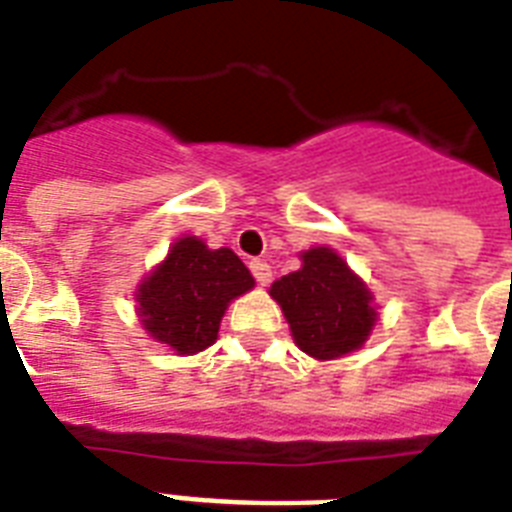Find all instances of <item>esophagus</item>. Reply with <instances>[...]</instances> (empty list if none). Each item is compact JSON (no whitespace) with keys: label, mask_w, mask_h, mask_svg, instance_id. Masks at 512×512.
I'll return each mask as SVG.
<instances>
[{"label":"esophagus","mask_w":512,"mask_h":512,"mask_svg":"<svg viewBox=\"0 0 512 512\" xmlns=\"http://www.w3.org/2000/svg\"><path fill=\"white\" fill-rule=\"evenodd\" d=\"M249 271H252V276H255V281L260 287H265V284L271 281V265L265 263V260H252V263H249Z\"/></svg>","instance_id":"34e87169"}]
</instances>
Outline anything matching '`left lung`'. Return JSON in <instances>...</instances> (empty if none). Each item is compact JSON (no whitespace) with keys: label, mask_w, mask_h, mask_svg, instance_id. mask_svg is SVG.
<instances>
[{"label":"left lung","mask_w":512,"mask_h":512,"mask_svg":"<svg viewBox=\"0 0 512 512\" xmlns=\"http://www.w3.org/2000/svg\"><path fill=\"white\" fill-rule=\"evenodd\" d=\"M300 260L297 271L271 287L297 348L319 361L361 348L377 321L372 292L335 249L313 247Z\"/></svg>","instance_id":"left-lung-1"}]
</instances>
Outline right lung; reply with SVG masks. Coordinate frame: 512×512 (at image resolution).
Instances as JSON below:
<instances>
[{
	"label": "right lung",
	"instance_id": "obj_1",
	"mask_svg": "<svg viewBox=\"0 0 512 512\" xmlns=\"http://www.w3.org/2000/svg\"><path fill=\"white\" fill-rule=\"evenodd\" d=\"M255 287V279L231 249H209L183 236L138 287V316L154 340L177 356H191L217 340L231 300Z\"/></svg>",
	"mask_w": 512,
	"mask_h": 512
}]
</instances>
